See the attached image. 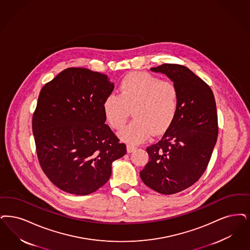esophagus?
Segmentation results:
<instances>
[{"label": "esophagus", "instance_id": "obj_1", "mask_svg": "<svg viewBox=\"0 0 250 250\" xmlns=\"http://www.w3.org/2000/svg\"><path fill=\"white\" fill-rule=\"evenodd\" d=\"M136 149H137V147L134 146V145H132V144H127V146H126L127 152H132V151H134Z\"/></svg>", "mask_w": 250, "mask_h": 250}]
</instances>
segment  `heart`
I'll return each instance as SVG.
<instances>
[{
	"instance_id": "obj_1",
	"label": "heart",
	"mask_w": 250,
	"mask_h": 250,
	"mask_svg": "<svg viewBox=\"0 0 250 250\" xmlns=\"http://www.w3.org/2000/svg\"><path fill=\"white\" fill-rule=\"evenodd\" d=\"M120 95L111 93L103 102V111L111 127L120 130L133 110L135 120L120 132L122 140L140 143L150 134L168 129L179 109L176 84L147 72H132L123 78Z\"/></svg>"
}]
</instances>
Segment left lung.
I'll list each match as a JSON object with an SVG mask.
<instances>
[{
  "label": "left lung",
  "instance_id": "left-lung-1",
  "mask_svg": "<svg viewBox=\"0 0 250 250\" xmlns=\"http://www.w3.org/2000/svg\"><path fill=\"white\" fill-rule=\"evenodd\" d=\"M150 70L176 84L179 109L160 141L146 149L149 162L140 178L150 189L173 194L193 185L208 167L219 133L216 101L209 85L185 66L166 63Z\"/></svg>",
  "mask_w": 250,
  "mask_h": 250
}]
</instances>
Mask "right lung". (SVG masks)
I'll use <instances>...</instances> for the list:
<instances>
[{
	"instance_id": "add662e5",
	"label": "right lung",
	"mask_w": 250,
	"mask_h": 250,
	"mask_svg": "<svg viewBox=\"0 0 250 250\" xmlns=\"http://www.w3.org/2000/svg\"><path fill=\"white\" fill-rule=\"evenodd\" d=\"M113 88L105 74L69 68L41 90L32 132L41 167L60 190L96 191L110 179L112 162L126 153L105 124L103 102Z\"/></svg>"
}]
</instances>
